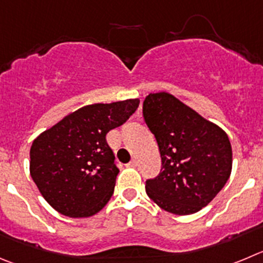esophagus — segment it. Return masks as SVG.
Segmentation results:
<instances>
[{"instance_id":"obj_1","label":"esophagus","mask_w":263,"mask_h":263,"mask_svg":"<svg viewBox=\"0 0 263 263\" xmlns=\"http://www.w3.org/2000/svg\"><path fill=\"white\" fill-rule=\"evenodd\" d=\"M126 166H127V167H136V166H137V162L135 161V159H132V161L128 162V163H127Z\"/></svg>"}]
</instances>
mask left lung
Returning <instances> with one entry per match:
<instances>
[{
	"mask_svg": "<svg viewBox=\"0 0 263 263\" xmlns=\"http://www.w3.org/2000/svg\"><path fill=\"white\" fill-rule=\"evenodd\" d=\"M143 117L156 137L162 162L161 173L146 180V195L176 215L201 210L231 175L227 134L166 92L146 96Z\"/></svg>",
	"mask_w": 263,
	"mask_h": 263,
	"instance_id": "left-lung-1",
	"label": "left lung"
}]
</instances>
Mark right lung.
I'll return each instance as SVG.
<instances>
[{"label": "right lung", "mask_w": 263, "mask_h": 263, "mask_svg": "<svg viewBox=\"0 0 263 263\" xmlns=\"http://www.w3.org/2000/svg\"><path fill=\"white\" fill-rule=\"evenodd\" d=\"M140 101L88 105L33 140L29 171L51 208L71 218L96 214L112 196L118 170L106 134L126 123Z\"/></svg>", "instance_id": "add662e5"}]
</instances>
